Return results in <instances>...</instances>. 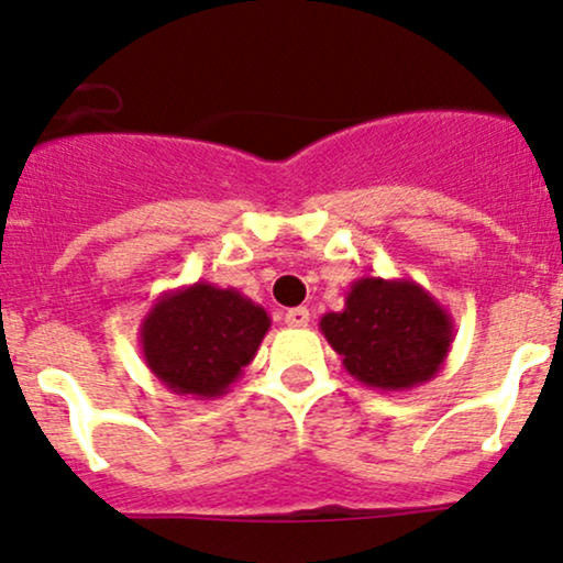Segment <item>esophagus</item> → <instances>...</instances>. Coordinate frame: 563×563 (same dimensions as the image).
I'll list each match as a JSON object with an SVG mask.
<instances>
[{
	"label": "esophagus",
	"instance_id": "obj_1",
	"mask_svg": "<svg viewBox=\"0 0 563 563\" xmlns=\"http://www.w3.org/2000/svg\"><path fill=\"white\" fill-rule=\"evenodd\" d=\"M284 321H287L289 327H308L310 310L308 308H289L287 313H284Z\"/></svg>",
	"mask_w": 563,
	"mask_h": 563
}]
</instances>
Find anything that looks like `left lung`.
<instances>
[{
	"label": "left lung",
	"instance_id": "8db88e82",
	"mask_svg": "<svg viewBox=\"0 0 563 563\" xmlns=\"http://www.w3.org/2000/svg\"><path fill=\"white\" fill-rule=\"evenodd\" d=\"M321 334L361 385L402 393L434 379L453 345V319L413 279L361 276L345 308L321 319Z\"/></svg>",
	"mask_w": 563,
	"mask_h": 563
}]
</instances>
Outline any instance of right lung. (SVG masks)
Instances as JSON below:
<instances>
[{
  "label": "right lung",
  "instance_id": "add662e5",
  "mask_svg": "<svg viewBox=\"0 0 563 563\" xmlns=\"http://www.w3.org/2000/svg\"><path fill=\"white\" fill-rule=\"evenodd\" d=\"M271 329L266 308L210 282L170 289L139 327L147 368L165 389L216 400L244 374Z\"/></svg>",
  "mask_w": 563,
  "mask_h": 563
}]
</instances>
